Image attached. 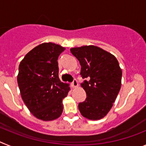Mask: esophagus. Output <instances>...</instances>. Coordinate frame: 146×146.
<instances>
[{"label":"esophagus","mask_w":146,"mask_h":146,"mask_svg":"<svg viewBox=\"0 0 146 146\" xmlns=\"http://www.w3.org/2000/svg\"><path fill=\"white\" fill-rule=\"evenodd\" d=\"M71 86H72V88H76L78 86V82H77V80H73V82L71 83Z\"/></svg>","instance_id":"esophagus-1"}]
</instances>
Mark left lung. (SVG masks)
<instances>
[{
    "instance_id": "obj_1",
    "label": "left lung",
    "mask_w": 146,
    "mask_h": 146,
    "mask_svg": "<svg viewBox=\"0 0 146 146\" xmlns=\"http://www.w3.org/2000/svg\"><path fill=\"white\" fill-rule=\"evenodd\" d=\"M79 60L81 86L86 93V100L79 103L82 116L90 120L104 118L110 110L119 93L122 71L118 60L111 53L94 45L70 49Z\"/></svg>"
}]
</instances>
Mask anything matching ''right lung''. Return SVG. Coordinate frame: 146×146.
<instances>
[{
    "instance_id": "right-lung-1",
    "label": "right lung",
    "mask_w": 146,
    "mask_h": 146,
    "mask_svg": "<svg viewBox=\"0 0 146 146\" xmlns=\"http://www.w3.org/2000/svg\"><path fill=\"white\" fill-rule=\"evenodd\" d=\"M65 48L56 44L43 43L25 55L19 66L18 86L23 102L36 118L52 121L63 112V99L69 85L58 77V58Z\"/></svg>"
}]
</instances>
